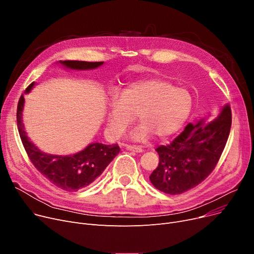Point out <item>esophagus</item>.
I'll list each match as a JSON object with an SVG mask.
<instances>
[{"label": "esophagus", "mask_w": 254, "mask_h": 254, "mask_svg": "<svg viewBox=\"0 0 254 254\" xmlns=\"http://www.w3.org/2000/svg\"><path fill=\"white\" fill-rule=\"evenodd\" d=\"M126 149L128 151H132V152H136V153H141L143 150L140 147H136V146H126Z\"/></svg>", "instance_id": "esophagus-1"}]
</instances>
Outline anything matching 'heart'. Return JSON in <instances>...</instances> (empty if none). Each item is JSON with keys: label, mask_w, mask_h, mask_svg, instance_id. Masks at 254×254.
I'll return each mask as SVG.
<instances>
[{"label": "heart", "mask_w": 254, "mask_h": 254, "mask_svg": "<svg viewBox=\"0 0 254 254\" xmlns=\"http://www.w3.org/2000/svg\"><path fill=\"white\" fill-rule=\"evenodd\" d=\"M193 107L190 92L162 78L132 82L107 103V131L114 138L122 136L136 115L140 124L130 138L146 141L153 135L164 138L174 134L189 118Z\"/></svg>", "instance_id": "b5f03b06"}]
</instances>
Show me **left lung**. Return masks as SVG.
I'll use <instances>...</instances> for the list:
<instances>
[{
    "mask_svg": "<svg viewBox=\"0 0 254 254\" xmlns=\"http://www.w3.org/2000/svg\"><path fill=\"white\" fill-rule=\"evenodd\" d=\"M209 120L188 124L170 144L156 149L159 164L150 176L154 187L171 195L181 194L214 171L231 131V106H222L218 116Z\"/></svg>",
    "mask_w": 254,
    "mask_h": 254,
    "instance_id": "1",
    "label": "left lung"
}]
</instances>
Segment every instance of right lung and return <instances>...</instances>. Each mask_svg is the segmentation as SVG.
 <instances>
[{
	"mask_svg": "<svg viewBox=\"0 0 254 254\" xmlns=\"http://www.w3.org/2000/svg\"><path fill=\"white\" fill-rule=\"evenodd\" d=\"M69 69L89 70L95 69L103 62H84V61H60ZM34 87V82L26 89V94ZM25 103L23 94L20 96L17 104V128L23 147L31 162L46 179L66 191H77L89 186L97 179L120 152V147L115 144H103L93 142L74 155L59 156L51 155L40 151L30 141L25 127L22 124V108Z\"/></svg>",
	"mask_w": 254,
	"mask_h": 254,
	"instance_id": "add662e5",
	"label": "right lung"
}]
</instances>
